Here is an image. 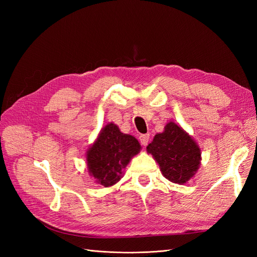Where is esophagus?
I'll list each match as a JSON object with an SVG mask.
<instances>
[{"label": "esophagus", "mask_w": 257, "mask_h": 257, "mask_svg": "<svg viewBox=\"0 0 257 257\" xmlns=\"http://www.w3.org/2000/svg\"><path fill=\"white\" fill-rule=\"evenodd\" d=\"M149 138H150L149 134H145V135L139 136V141H141V144L143 146H147L148 143H149Z\"/></svg>", "instance_id": "esophagus-1"}]
</instances>
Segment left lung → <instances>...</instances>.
<instances>
[{
    "instance_id": "1",
    "label": "left lung",
    "mask_w": 257,
    "mask_h": 257,
    "mask_svg": "<svg viewBox=\"0 0 257 257\" xmlns=\"http://www.w3.org/2000/svg\"><path fill=\"white\" fill-rule=\"evenodd\" d=\"M147 152L158 162L163 176L178 184L189 181L200 165L198 145L175 122L167 123L164 132L154 136Z\"/></svg>"
}]
</instances>
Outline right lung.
<instances>
[{
	"mask_svg": "<svg viewBox=\"0 0 257 257\" xmlns=\"http://www.w3.org/2000/svg\"><path fill=\"white\" fill-rule=\"evenodd\" d=\"M141 149L134 136L123 134L114 123H108L87 151L89 174L96 183L111 186L122 178V170Z\"/></svg>",
	"mask_w": 257,
	"mask_h": 257,
	"instance_id": "obj_1",
	"label": "right lung"
}]
</instances>
